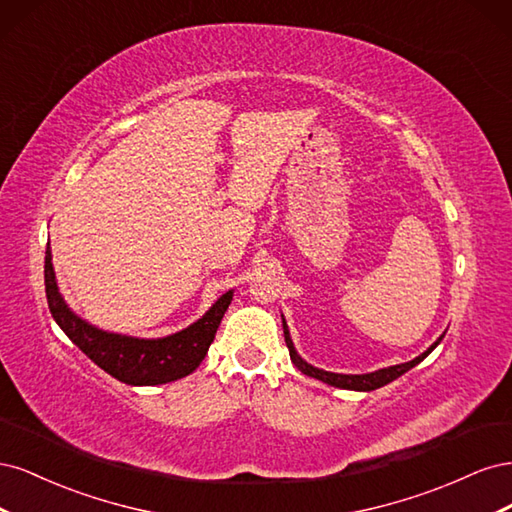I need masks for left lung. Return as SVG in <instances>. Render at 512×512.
Listing matches in <instances>:
<instances>
[{
  "mask_svg": "<svg viewBox=\"0 0 512 512\" xmlns=\"http://www.w3.org/2000/svg\"><path fill=\"white\" fill-rule=\"evenodd\" d=\"M284 337H286V346H288V352H290V359H292L294 365H297V369L301 371V374H305V376H309V378L322 380V382H327V384H331V386H339V389H352V391H374V389H380V386H384V384H389V382L397 380L399 376H404L408 369H412L414 365L421 363V361L425 359V356L440 344V339H442V337H440L438 342L433 344L427 352H423L421 356H416V359L410 361V363H401V365H393V367H386V369H378V371H374V374L344 376V374H331V371H322V369H316V367H312V365H307V363L301 359V356L297 354V350H294V346H292V339H290V335H288L286 322H284Z\"/></svg>",
  "mask_w": 512,
  "mask_h": 512,
  "instance_id": "left-lung-1",
  "label": "left lung"
}]
</instances>
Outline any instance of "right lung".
I'll return each instance as SVG.
<instances>
[{"instance_id": "1", "label": "right lung", "mask_w": 512, "mask_h": 512, "mask_svg": "<svg viewBox=\"0 0 512 512\" xmlns=\"http://www.w3.org/2000/svg\"><path fill=\"white\" fill-rule=\"evenodd\" d=\"M44 286L49 309L61 331L106 374L136 386L166 384L192 374L205 359L232 301V290H228L203 318L185 331L162 339H136L100 331L70 312L57 290L49 243L44 254Z\"/></svg>"}]
</instances>
